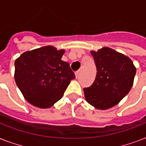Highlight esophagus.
<instances>
[{
  "mask_svg": "<svg viewBox=\"0 0 146 146\" xmlns=\"http://www.w3.org/2000/svg\"><path fill=\"white\" fill-rule=\"evenodd\" d=\"M80 71H76V72L75 73L76 77V78L79 77V76H80Z\"/></svg>",
  "mask_w": 146,
  "mask_h": 146,
  "instance_id": "esophagus-1",
  "label": "esophagus"
}]
</instances>
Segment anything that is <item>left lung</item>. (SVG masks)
Here are the masks:
<instances>
[{"mask_svg":"<svg viewBox=\"0 0 146 146\" xmlns=\"http://www.w3.org/2000/svg\"><path fill=\"white\" fill-rule=\"evenodd\" d=\"M91 54L97 74L91 86L83 89L85 98L96 108L108 109L119 103L131 89L136 67L129 57L109 48Z\"/></svg>","mask_w":146,"mask_h":146,"instance_id":"obj_1","label":"left lung"}]
</instances>
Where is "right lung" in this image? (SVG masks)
Returning <instances> with one entry per match:
<instances>
[{"label":"right lung","mask_w":146,"mask_h":146,"mask_svg":"<svg viewBox=\"0 0 146 146\" xmlns=\"http://www.w3.org/2000/svg\"><path fill=\"white\" fill-rule=\"evenodd\" d=\"M64 50L52 46L26 51L15 61V81L30 104L48 108L64 96L75 74L61 57Z\"/></svg>","instance_id":"right-lung-1"}]
</instances>
